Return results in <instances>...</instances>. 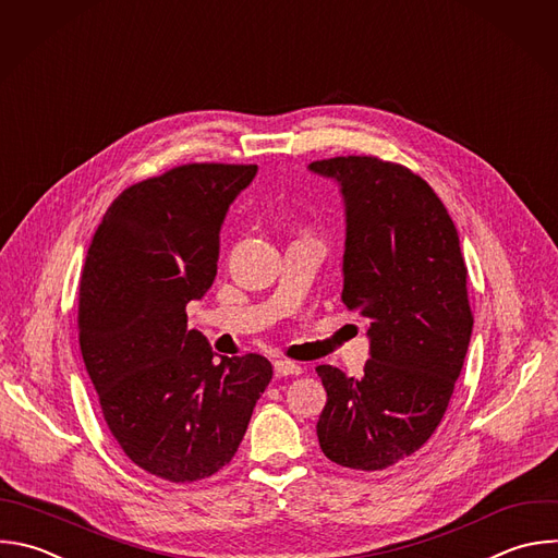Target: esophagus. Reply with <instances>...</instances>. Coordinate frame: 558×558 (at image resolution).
<instances>
[{"label": "esophagus", "instance_id": "esophagus-1", "mask_svg": "<svg viewBox=\"0 0 558 558\" xmlns=\"http://www.w3.org/2000/svg\"><path fill=\"white\" fill-rule=\"evenodd\" d=\"M274 373H276V379H282V377H295L302 373V365L295 363V361H287V359H280L274 363Z\"/></svg>", "mask_w": 558, "mask_h": 558}]
</instances>
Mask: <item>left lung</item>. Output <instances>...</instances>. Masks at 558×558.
Here are the masks:
<instances>
[{
    "label": "left lung",
    "mask_w": 558,
    "mask_h": 558,
    "mask_svg": "<svg viewBox=\"0 0 558 558\" xmlns=\"http://www.w3.org/2000/svg\"><path fill=\"white\" fill-rule=\"evenodd\" d=\"M308 170L341 191V300L369 337L361 377L315 367L328 397L317 438L335 464L381 471L418 451L447 412L473 330L466 265L447 208L410 168L348 155Z\"/></svg>",
    "instance_id": "obj_1"
}]
</instances>
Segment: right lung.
<instances>
[{"instance_id":"1","label":"right lung","mask_w":558,"mask_h":558,"mask_svg":"<svg viewBox=\"0 0 558 558\" xmlns=\"http://www.w3.org/2000/svg\"><path fill=\"white\" fill-rule=\"evenodd\" d=\"M256 163H185L118 195L87 250L78 341L109 432L140 469L183 484L234 458L274 369L221 356L185 304L213 287L219 234Z\"/></svg>"}]
</instances>
